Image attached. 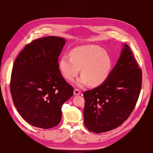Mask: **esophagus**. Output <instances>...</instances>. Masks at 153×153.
<instances>
[{
	"instance_id": "1",
	"label": "esophagus",
	"mask_w": 153,
	"mask_h": 153,
	"mask_svg": "<svg viewBox=\"0 0 153 153\" xmlns=\"http://www.w3.org/2000/svg\"><path fill=\"white\" fill-rule=\"evenodd\" d=\"M81 94L80 91L77 89H75V90H74V95L75 96H78V95H80Z\"/></svg>"
}]
</instances>
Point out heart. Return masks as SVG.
<instances>
[{"mask_svg":"<svg viewBox=\"0 0 153 153\" xmlns=\"http://www.w3.org/2000/svg\"><path fill=\"white\" fill-rule=\"evenodd\" d=\"M69 57L63 55L59 60V69L64 78L71 81L81 68L82 75L75 84L82 87L90 84L100 85L107 80L112 68V61L109 54L95 45H86L71 50Z\"/></svg>","mask_w":153,"mask_h":153,"instance_id":"obj_1","label":"heart"}]
</instances>
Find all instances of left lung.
<instances>
[{
  "label": "left lung",
  "instance_id": "8db88e82",
  "mask_svg": "<svg viewBox=\"0 0 153 153\" xmlns=\"http://www.w3.org/2000/svg\"><path fill=\"white\" fill-rule=\"evenodd\" d=\"M142 70L128 45L121 55L103 84L84 93V124L96 133L119 127L126 121L136 105L142 87Z\"/></svg>",
  "mask_w": 153,
  "mask_h": 153
}]
</instances>
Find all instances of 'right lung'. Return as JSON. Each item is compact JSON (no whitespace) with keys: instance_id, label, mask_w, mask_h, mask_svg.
Segmentation results:
<instances>
[{"instance_id":"add662e5","label":"right lung","mask_w":153,"mask_h":153,"mask_svg":"<svg viewBox=\"0 0 153 153\" xmlns=\"http://www.w3.org/2000/svg\"><path fill=\"white\" fill-rule=\"evenodd\" d=\"M66 41L44 37L27 45L12 69L10 90L18 113L32 126L49 129L62 117V105L73 94V88L59 69L58 57Z\"/></svg>"}]
</instances>
